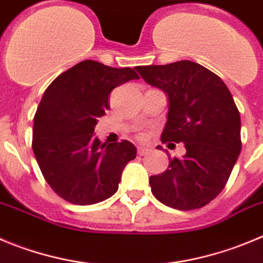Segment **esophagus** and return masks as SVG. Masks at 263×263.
Returning <instances> with one entry per match:
<instances>
[{"label": "esophagus", "instance_id": "obj_1", "mask_svg": "<svg viewBox=\"0 0 263 263\" xmlns=\"http://www.w3.org/2000/svg\"><path fill=\"white\" fill-rule=\"evenodd\" d=\"M149 152H151V149L148 148H143V146H139V148H137V154H139V156H145Z\"/></svg>", "mask_w": 263, "mask_h": 263}]
</instances>
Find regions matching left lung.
Returning <instances> with one entry per match:
<instances>
[{
  "label": "left lung",
  "mask_w": 263,
  "mask_h": 263,
  "mask_svg": "<svg viewBox=\"0 0 263 263\" xmlns=\"http://www.w3.org/2000/svg\"><path fill=\"white\" fill-rule=\"evenodd\" d=\"M148 84L168 96L162 143H184L183 158L149 178L152 193L163 205L195 210L223 191L241 151L240 112L219 76L192 61L137 66Z\"/></svg>",
  "instance_id": "8db88e82"
}]
</instances>
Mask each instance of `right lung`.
<instances>
[{"label": "right lung", "mask_w": 263, "mask_h": 263, "mask_svg": "<svg viewBox=\"0 0 263 263\" xmlns=\"http://www.w3.org/2000/svg\"><path fill=\"white\" fill-rule=\"evenodd\" d=\"M140 79L129 67L83 61L46 88L33 118L32 149L51 190L67 202L93 205L118 191L122 171L136 158L127 140L101 143L93 136L118 85Z\"/></svg>", "instance_id": "obj_1"}]
</instances>
